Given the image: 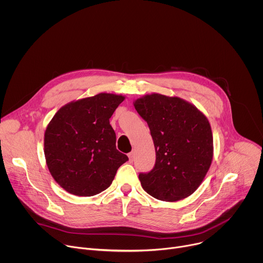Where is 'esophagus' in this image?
Segmentation results:
<instances>
[{
  "instance_id": "34e87169",
  "label": "esophagus",
  "mask_w": 263,
  "mask_h": 263,
  "mask_svg": "<svg viewBox=\"0 0 263 263\" xmlns=\"http://www.w3.org/2000/svg\"><path fill=\"white\" fill-rule=\"evenodd\" d=\"M128 157H129L130 162H133V159H134V154H133V152L129 153V154H128Z\"/></svg>"
}]
</instances>
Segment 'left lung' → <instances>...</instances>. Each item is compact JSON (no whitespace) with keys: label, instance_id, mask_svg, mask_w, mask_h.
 I'll list each match as a JSON object with an SVG mask.
<instances>
[{"label":"left lung","instance_id":"obj_1","mask_svg":"<svg viewBox=\"0 0 263 263\" xmlns=\"http://www.w3.org/2000/svg\"><path fill=\"white\" fill-rule=\"evenodd\" d=\"M147 123L156 151L154 168L140 173L142 189L165 202L194 194L204 180L213 157V137L207 118L178 97L146 95L134 102Z\"/></svg>","mask_w":263,"mask_h":263}]
</instances>
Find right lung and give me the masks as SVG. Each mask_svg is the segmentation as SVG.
Returning <instances> with one entry per match:
<instances>
[{"label": "right lung", "instance_id": "right-lung-1", "mask_svg": "<svg viewBox=\"0 0 263 263\" xmlns=\"http://www.w3.org/2000/svg\"><path fill=\"white\" fill-rule=\"evenodd\" d=\"M125 97L99 93L61 107L45 133V156L54 180L67 193L91 197L107 190L128 160L116 146L109 119Z\"/></svg>", "mask_w": 263, "mask_h": 263}]
</instances>
